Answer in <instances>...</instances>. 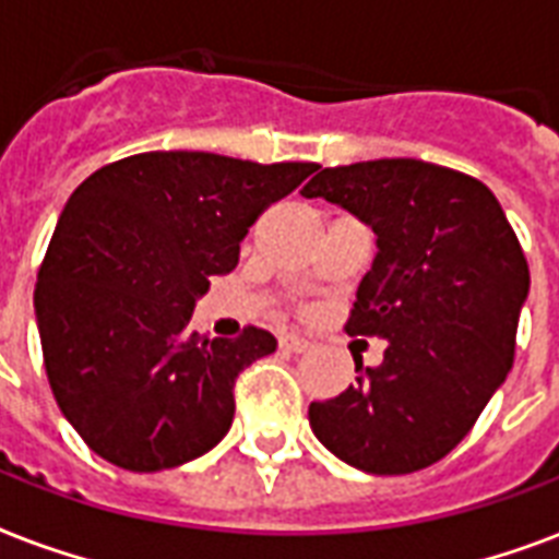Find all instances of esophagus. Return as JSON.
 I'll return each instance as SVG.
<instances>
[{
  "label": "esophagus",
  "instance_id": "obj_1",
  "mask_svg": "<svg viewBox=\"0 0 559 559\" xmlns=\"http://www.w3.org/2000/svg\"><path fill=\"white\" fill-rule=\"evenodd\" d=\"M281 348L289 350V354H305V350H310V342L305 336H298V333H284L281 336Z\"/></svg>",
  "mask_w": 559,
  "mask_h": 559
}]
</instances>
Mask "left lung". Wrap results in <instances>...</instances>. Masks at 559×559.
<instances>
[{
    "mask_svg": "<svg viewBox=\"0 0 559 559\" xmlns=\"http://www.w3.org/2000/svg\"><path fill=\"white\" fill-rule=\"evenodd\" d=\"M350 211L377 235L345 331L380 336L377 368L357 362L340 397L310 403L328 450L373 476L441 461L513 366L531 275L493 191L420 159L324 168L301 191Z\"/></svg>",
    "mask_w": 559,
    "mask_h": 559,
    "instance_id": "1",
    "label": "left lung"
}]
</instances>
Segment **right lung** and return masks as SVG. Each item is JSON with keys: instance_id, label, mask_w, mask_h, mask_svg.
I'll list each match as a JSON object with an SVG mask.
<instances>
[{"instance_id": "right-lung-1", "label": "right lung", "mask_w": 559, "mask_h": 559, "mask_svg": "<svg viewBox=\"0 0 559 559\" xmlns=\"http://www.w3.org/2000/svg\"><path fill=\"white\" fill-rule=\"evenodd\" d=\"M313 162L153 151L95 170L66 202L34 289L48 385L100 459L156 473L200 459L235 417V380L275 350L191 331L197 298L240 261V240Z\"/></svg>"}]
</instances>
